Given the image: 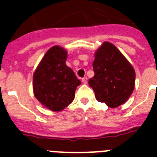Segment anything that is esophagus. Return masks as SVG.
<instances>
[{
  "instance_id": "1",
  "label": "esophagus",
  "mask_w": 157,
  "mask_h": 157,
  "mask_svg": "<svg viewBox=\"0 0 157 157\" xmlns=\"http://www.w3.org/2000/svg\"><path fill=\"white\" fill-rule=\"evenodd\" d=\"M82 82L83 84H86V83H87V77H86V76L83 77V78L82 79Z\"/></svg>"
}]
</instances>
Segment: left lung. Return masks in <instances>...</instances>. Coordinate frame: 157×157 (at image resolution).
I'll return each mask as SVG.
<instances>
[{"label": "left lung", "mask_w": 157, "mask_h": 157, "mask_svg": "<svg viewBox=\"0 0 157 157\" xmlns=\"http://www.w3.org/2000/svg\"><path fill=\"white\" fill-rule=\"evenodd\" d=\"M92 66L95 75L88 83L96 99L112 109L124 103L135 88V72L121 52L104 42L96 51Z\"/></svg>", "instance_id": "obj_1"}]
</instances>
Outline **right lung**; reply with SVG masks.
Returning a JSON list of instances; mask_svg holds the SVG:
<instances>
[{"label": "right lung", "mask_w": 157, "mask_h": 157, "mask_svg": "<svg viewBox=\"0 0 157 157\" xmlns=\"http://www.w3.org/2000/svg\"><path fill=\"white\" fill-rule=\"evenodd\" d=\"M67 52L60 46H53L33 73V88L35 98L45 108L59 112L75 98L81 84L71 69L65 64Z\"/></svg>", "instance_id": "add662e5"}]
</instances>
